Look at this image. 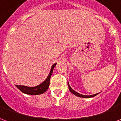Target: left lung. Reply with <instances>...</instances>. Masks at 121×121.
Returning <instances> with one entry per match:
<instances>
[{"label":"left lung","instance_id":"left-lung-1","mask_svg":"<svg viewBox=\"0 0 121 121\" xmlns=\"http://www.w3.org/2000/svg\"><path fill=\"white\" fill-rule=\"evenodd\" d=\"M68 86H69V91H71L72 93L74 94V95H76V96H78V97H82V98H91V97H93V96H96V95H97L98 94L100 93H99L94 94V95H84L80 94L79 93H78V92H76V91H75L74 90H73V89L71 88V87L70 86V85H69V82H68Z\"/></svg>","mask_w":121,"mask_h":121}]
</instances>
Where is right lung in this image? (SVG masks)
<instances>
[{
	"label": "right lung",
	"mask_w": 121,
	"mask_h": 121,
	"mask_svg": "<svg viewBox=\"0 0 121 121\" xmlns=\"http://www.w3.org/2000/svg\"><path fill=\"white\" fill-rule=\"evenodd\" d=\"M57 63L53 64L52 67L50 69V73L48 75L47 78L45 79V81H43L41 84H39L38 86L35 87H28L26 86H22V85H15L20 91H22V93L27 95H41V94L44 93L47 91V90L49 87L50 85V79L52 76L54 68L55 67Z\"/></svg>",
	"instance_id": "add662e5"
}]
</instances>
